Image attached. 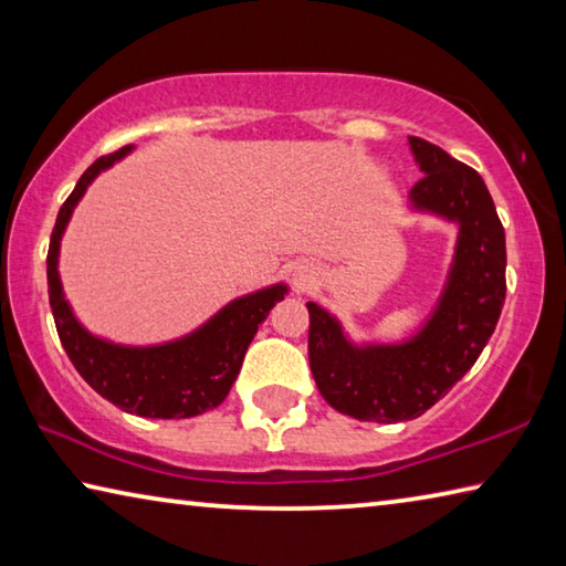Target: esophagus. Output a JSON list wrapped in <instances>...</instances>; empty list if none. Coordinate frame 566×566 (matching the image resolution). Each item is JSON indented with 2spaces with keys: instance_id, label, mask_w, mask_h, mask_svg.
Wrapping results in <instances>:
<instances>
[{
  "instance_id": "esophagus-1",
  "label": "esophagus",
  "mask_w": 566,
  "mask_h": 566,
  "mask_svg": "<svg viewBox=\"0 0 566 566\" xmlns=\"http://www.w3.org/2000/svg\"><path fill=\"white\" fill-rule=\"evenodd\" d=\"M296 282H300L302 286H306V284L312 282V272L310 270H300V272H296Z\"/></svg>"
}]
</instances>
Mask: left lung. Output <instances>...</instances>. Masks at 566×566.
<instances>
[{
  "label": "left lung",
  "mask_w": 566,
  "mask_h": 566,
  "mask_svg": "<svg viewBox=\"0 0 566 566\" xmlns=\"http://www.w3.org/2000/svg\"><path fill=\"white\" fill-rule=\"evenodd\" d=\"M421 177L409 212L457 227L452 262L432 312L397 342L352 339L337 314L310 310V367L322 397L359 421L417 419L462 379L490 342L506 294L504 227L490 189L472 167L409 137Z\"/></svg>",
  "instance_id": "1"
}]
</instances>
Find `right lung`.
<instances>
[{"label": "right lung", "instance_id": "1", "mask_svg": "<svg viewBox=\"0 0 566 566\" xmlns=\"http://www.w3.org/2000/svg\"><path fill=\"white\" fill-rule=\"evenodd\" d=\"M132 149L129 145L94 161L56 214L46 254L50 306L66 357L97 395L137 417H197L222 405L242 369L247 347L272 306L290 294V284L276 282L237 296L185 337L159 344H117L84 327L62 286V237L92 181L132 155Z\"/></svg>", "mask_w": 566, "mask_h": 566}]
</instances>
